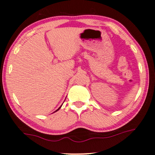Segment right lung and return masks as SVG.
Segmentation results:
<instances>
[{
  "label": "right lung",
  "mask_w": 155,
  "mask_h": 155,
  "mask_svg": "<svg viewBox=\"0 0 155 155\" xmlns=\"http://www.w3.org/2000/svg\"><path fill=\"white\" fill-rule=\"evenodd\" d=\"M61 107H62V105H61V107H59V108H58V109H57V110H56V111H58V110H59V109H61ZM56 111H55V112H56Z\"/></svg>",
  "instance_id": "1"
}]
</instances>
